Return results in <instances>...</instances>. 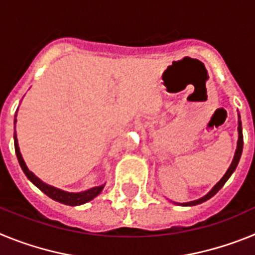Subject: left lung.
I'll return each instance as SVG.
<instances>
[{"mask_svg": "<svg viewBox=\"0 0 255 255\" xmlns=\"http://www.w3.org/2000/svg\"><path fill=\"white\" fill-rule=\"evenodd\" d=\"M238 132H239V139H238V145H236L235 154H234L233 162H231V164H230V167L227 168L226 173H225L224 176H222V179H221L220 181H218L217 184H216V185L213 186V188H212L208 193H207L206 195H203V197L199 198V199L191 200V202H186V203H176V202H172L173 204H177V206H182V207L197 206V204L203 203V202H206V200L211 199V198L213 197V195H215L216 193H217V191L222 188V186L225 185V182L230 179V176L233 175L234 171H235L236 167H238V163H239V161H240V157H242V153H243V144H244V141H243V128H242V121H240V115H239V120H238Z\"/></svg>", "mask_w": 255, "mask_h": 255, "instance_id": "1", "label": "left lung"}]
</instances>
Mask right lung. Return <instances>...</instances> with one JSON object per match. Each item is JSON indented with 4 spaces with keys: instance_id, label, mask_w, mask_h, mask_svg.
Wrapping results in <instances>:
<instances>
[{
    "instance_id": "right-lung-1",
    "label": "right lung",
    "mask_w": 255,
    "mask_h": 255,
    "mask_svg": "<svg viewBox=\"0 0 255 255\" xmlns=\"http://www.w3.org/2000/svg\"><path fill=\"white\" fill-rule=\"evenodd\" d=\"M16 116H17V110L16 114H15V121L13 123L16 124ZM13 144H15V152H16V157L17 161L20 163V167L21 170L24 171V173L26 175L29 180H30L35 186H37L39 190H42L46 195H48L51 199L56 200L58 203L66 204V206H82V204L88 203V202H91L92 199H94L96 197L102 193L103 188H105V184L100 186H93V188L88 189V190L84 191H78V193H73V191H66L62 190V189H58L56 186H52L47 182L42 181L38 176H35L34 173L31 172L30 170L26 166L25 161L22 158L21 153H20V148H19V143H17V138H16V131L13 132Z\"/></svg>"
}]
</instances>
